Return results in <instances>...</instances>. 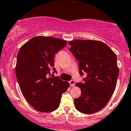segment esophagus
<instances>
[{
    "mask_svg": "<svg viewBox=\"0 0 131 131\" xmlns=\"http://www.w3.org/2000/svg\"><path fill=\"white\" fill-rule=\"evenodd\" d=\"M69 84H70V86H71V87H73L75 85V81L74 80H71L69 81Z\"/></svg>",
    "mask_w": 131,
    "mask_h": 131,
    "instance_id": "34e87169",
    "label": "esophagus"
}]
</instances>
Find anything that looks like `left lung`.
I'll list each match as a JSON object with an SVG mask.
<instances>
[{"label": "left lung", "instance_id": "left-lung-1", "mask_svg": "<svg viewBox=\"0 0 131 131\" xmlns=\"http://www.w3.org/2000/svg\"><path fill=\"white\" fill-rule=\"evenodd\" d=\"M69 48L79 62V74L86 78L76 84L81 96L74 100L75 108L83 114L102 110L113 95L118 76L117 56L108 46L96 40H75Z\"/></svg>", "mask_w": 131, "mask_h": 131}]
</instances>
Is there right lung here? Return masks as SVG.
<instances>
[{
    "label": "right lung",
    "mask_w": 131,
    "mask_h": 131,
    "mask_svg": "<svg viewBox=\"0 0 131 131\" xmlns=\"http://www.w3.org/2000/svg\"><path fill=\"white\" fill-rule=\"evenodd\" d=\"M66 45L65 40L38 36L19 50L16 78L26 100L38 111L51 112L57 109L62 95L69 87V83L59 76H50L52 71L53 74L57 72L55 55Z\"/></svg>",
    "instance_id": "right-lung-1"
}]
</instances>
